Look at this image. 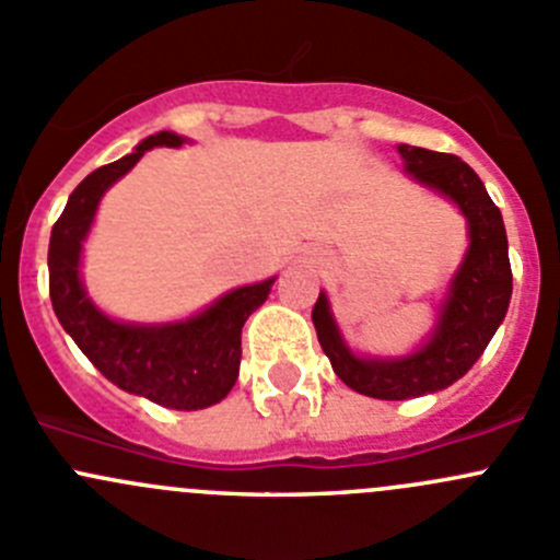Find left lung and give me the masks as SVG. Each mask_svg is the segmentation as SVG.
<instances>
[{"label": "left lung", "instance_id": "obj_1", "mask_svg": "<svg viewBox=\"0 0 560 560\" xmlns=\"http://www.w3.org/2000/svg\"><path fill=\"white\" fill-rule=\"evenodd\" d=\"M406 173L442 191L468 222V252L450 281L431 338L406 358H358L343 343L325 292L314 303V327L322 352L330 358L338 380L354 393L380 400H406L439 393L460 380L479 360L504 322L512 298V268L506 230L499 206L490 200L479 175L455 154L398 145Z\"/></svg>", "mask_w": 560, "mask_h": 560}]
</instances>
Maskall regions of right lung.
Masks as SVG:
<instances>
[{
    "instance_id": "add662e5",
    "label": "right lung",
    "mask_w": 560,
    "mask_h": 560,
    "mask_svg": "<svg viewBox=\"0 0 560 560\" xmlns=\"http://www.w3.org/2000/svg\"><path fill=\"white\" fill-rule=\"evenodd\" d=\"M186 138L156 132L132 154L89 173L67 200L50 230L48 290L61 327L94 369L113 385L178 411L219 404L238 380L241 330L276 279L238 287L191 319L132 325L105 316L89 301L81 281V248L107 186L116 184L154 145L178 149Z\"/></svg>"
}]
</instances>
